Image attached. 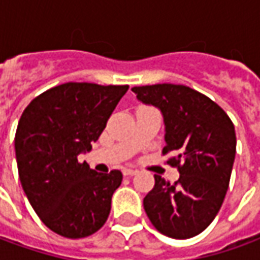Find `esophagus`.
Instances as JSON below:
<instances>
[{
  "mask_svg": "<svg viewBox=\"0 0 260 260\" xmlns=\"http://www.w3.org/2000/svg\"><path fill=\"white\" fill-rule=\"evenodd\" d=\"M138 171L135 169H123V175L125 176H132V175H137Z\"/></svg>",
  "mask_w": 260,
  "mask_h": 260,
  "instance_id": "34e87169",
  "label": "esophagus"
}]
</instances>
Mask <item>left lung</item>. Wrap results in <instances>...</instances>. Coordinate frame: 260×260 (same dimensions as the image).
I'll list each match as a JSON object with an SVG mask.
<instances>
[{
    "instance_id": "1",
    "label": "left lung",
    "mask_w": 260,
    "mask_h": 260,
    "mask_svg": "<svg viewBox=\"0 0 260 260\" xmlns=\"http://www.w3.org/2000/svg\"><path fill=\"white\" fill-rule=\"evenodd\" d=\"M132 91L160 109L167 132L162 153H174L167 164L181 174L175 183L155 175L144 198L145 212L160 234L193 238L211 225L226 195L236 153L234 123L216 102L186 85L155 84Z\"/></svg>"
}]
</instances>
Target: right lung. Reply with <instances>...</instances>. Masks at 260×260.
<instances>
[{
  "mask_svg": "<svg viewBox=\"0 0 260 260\" xmlns=\"http://www.w3.org/2000/svg\"><path fill=\"white\" fill-rule=\"evenodd\" d=\"M128 85L67 82L35 96L15 132L22 189L52 232L86 238L105 225L121 171L98 174L78 155L91 151Z\"/></svg>",
  "mask_w": 260,
  "mask_h": 260,
  "instance_id": "obj_1",
  "label": "right lung"
}]
</instances>
